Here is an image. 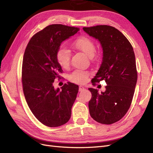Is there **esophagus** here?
<instances>
[{
  "label": "esophagus",
  "mask_w": 153,
  "mask_h": 153,
  "mask_svg": "<svg viewBox=\"0 0 153 153\" xmlns=\"http://www.w3.org/2000/svg\"><path fill=\"white\" fill-rule=\"evenodd\" d=\"M78 90H79L80 92H82V91H83L85 90V88H84L83 86L80 85V86H79V88H78Z\"/></svg>",
  "instance_id": "34e87169"
}]
</instances>
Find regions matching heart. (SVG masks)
Instances as JSON below:
<instances>
[{
  "mask_svg": "<svg viewBox=\"0 0 153 153\" xmlns=\"http://www.w3.org/2000/svg\"><path fill=\"white\" fill-rule=\"evenodd\" d=\"M75 49L80 51L92 58L94 56L96 45L94 41L86 36H81L77 38L72 44ZM56 59L58 64L62 68H67L70 63L71 53L66 48H60L56 53ZM89 73L87 71L76 70L69 75V79L75 83H83L86 80Z\"/></svg>",
  "mask_w": 153,
  "mask_h": 153,
  "instance_id": "1",
  "label": "heart"
}]
</instances>
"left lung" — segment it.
I'll list each match as a JSON object with an SVG mask.
<instances>
[{
  "label": "left lung",
  "mask_w": 153,
  "mask_h": 153,
  "mask_svg": "<svg viewBox=\"0 0 153 153\" xmlns=\"http://www.w3.org/2000/svg\"><path fill=\"white\" fill-rule=\"evenodd\" d=\"M98 39L103 48V60L92 85L104 80L105 92L89 88L92 98L89 113L96 121L111 124L121 119L130 107L137 81L135 56L131 43L121 32L109 25L84 27Z\"/></svg>",
  "instance_id": "obj_1"
}]
</instances>
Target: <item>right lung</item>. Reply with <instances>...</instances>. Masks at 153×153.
Here are the masks:
<instances>
[{"instance_id": "1", "label": "right lung", "mask_w": 153, "mask_h": 153, "mask_svg": "<svg viewBox=\"0 0 153 153\" xmlns=\"http://www.w3.org/2000/svg\"><path fill=\"white\" fill-rule=\"evenodd\" d=\"M79 30L62 24L48 25L32 37L25 50L22 69L25 98L36 119L48 127L62 126L71 117L78 86L68 82L55 89L53 84L63 71L56 59L60 45Z\"/></svg>"}]
</instances>
